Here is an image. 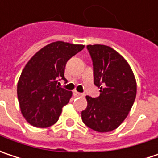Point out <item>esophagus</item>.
<instances>
[{
	"label": "esophagus",
	"instance_id": "esophagus-1",
	"mask_svg": "<svg viewBox=\"0 0 158 158\" xmlns=\"http://www.w3.org/2000/svg\"><path fill=\"white\" fill-rule=\"evenodd\" d=\"M73 95H74V97H82V96H83L82 93H79L78 91H74V92H73Z\"/></svg>",
	"mask_w": 158,
	"mask_h": 158
}]
</instances>
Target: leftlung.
Segmentation results:
<instances>
[{
    "label": "left lung",
    "mask_w": 158,
    "mask_h": 158,
    "mask_svg": "<svg viewBox=\"0 0 158 158\" xmlns=\"http://www.w3.org/2000/svg\"><path fill=\"white\" fill-rule=\"evenodd\" d=\"M87 48L100 96L86 97L88 106L81 112V118L96 131H112L125 120L133 106L137 93L134 74L125 59L110 46L94 44Z\"/></svg>",
    "instance_id": "obj_1"
}]
</instances>
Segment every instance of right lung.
Returning <instances> with one entry per match:
<instances>
[{
  "instance_id": "1",
  "label": "right lung",
  "mask_w": 158,
  "mask_h": 158,
  "mask_svg": "<svg viewBox=\"0 0 158 158\" xmlns=\"http://www.w3.org/2000/svg\"><path fill=\"white\" fill-rule=\"evenodd\" d=\"M84 48L82 44L57 41L37 52L21 72L18 82V99L28 123L37 128L53 125L72 93L60 88L67 61Z\"/></svg>"
}]
</instances>
